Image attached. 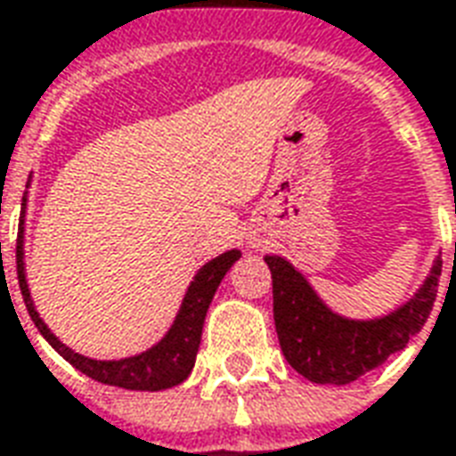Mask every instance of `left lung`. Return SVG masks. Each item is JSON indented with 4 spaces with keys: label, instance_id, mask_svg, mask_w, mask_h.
Segmentation results:
<instances>
[{
    "label": "left lung",
    "instance_id": "left-lung-1",
    "mask_svg": "<svg viewBox=\"0 0 456 456\" xmlns=\"http://www.w3.org/2000/svg\"><path fill=\"white\" fill-rule=\"evenodd\" d=\"M456 211V208H454ZM456 260V245H454ZM279 345L291 367L315 384H350L403 350L428 321L437 297L442 262L405 305L377 321H347L315 297L287 260L267 255Z\"/></svg>",
    "mask_w": 456,
    "mask_h": 456
}]
</instances>
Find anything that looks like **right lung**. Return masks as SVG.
<instances>
[{
  "label": "right lung",
  "mask_w": 456,
  "mask_h": 456,
  "mask_svg": "<svg viewBox=\"0 0 456 456\" xmlns=\"http://www.w3.org/2000/svg\"><path fill=\"white\" fill-rule=\"evenodd\" d=\"M23 208H26V196H23ZM240 260V250H228L221 257L206 262L199 269V274L191 281L184 304L179 308L177 321L169 328V333L162 340L142 354L128 357L118 362H96L89 357H82L77 352L65 347L55 335L48 330V325L38 318V311L33 308L26 274H23V218L19 221V235H16V277H19V289H21L23 304L28 308V315L41 330L45 340L51 342V347L58 352L60 357L79 369L82 374H87L94 381L109 384V387L131 388V391H162V388L177 387L189 377V371L194 367L199 342H201V328H204L206 311L214 298L216 289L225 277V272L232 267V262Z\"/></svg>",
  "instance_id": "add662e5"
}]
</instances>
